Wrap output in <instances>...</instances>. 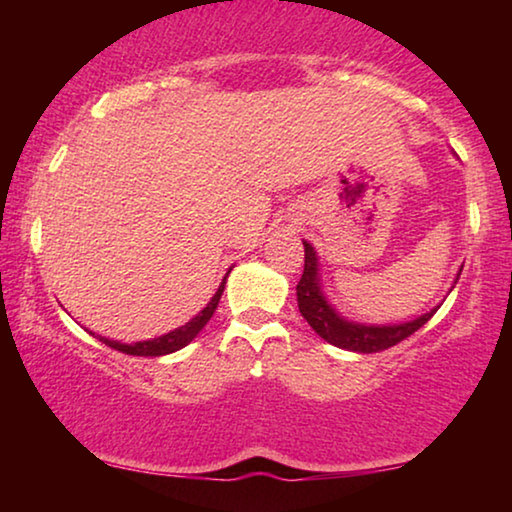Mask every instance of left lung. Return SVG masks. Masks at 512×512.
<instances>
[{"instance_id": "8db88e82", "label": "left lung", "mask_w": 512, "mask_h": 512, "mask_svg": "<svg viewBox=\"0 0 512 512\" xmlns=\"http://www.w3.org/2000/svg\"><path fill=\"white\" fill-rule=\"evenodd\" d=\"M303 247H305V268H303V277H300V282L296 286L298 310L305 317L307 324L314 328V333H317L319 338H324L326 342H331L335 347L349 349V352H359V354L382 352V349H389L398 345L401 340L410 338V335L419 331V328H422L438 310L436 307V310L426 312L424 317L408 321V324H398V326L352 324V321L338 317V312L326 303L324 293L319 289L317 256H314V249L307 242H303Z\"/></svg>"}]
</instances>
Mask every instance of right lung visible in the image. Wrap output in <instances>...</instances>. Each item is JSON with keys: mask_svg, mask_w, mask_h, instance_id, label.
Wrapping results in <instances>:
<instances>
[{"mask_svg": "<svg viewBox=\"0 0 512 512\" xmlns=\"http://www.w3.org/2000/svg\"><path fill=\"white\" fill-rule=\"evenodd\" d=\"M226 289V277H223V282L219 286V291L214 293V298L209 300L205 310H202L198 317H193L188 321L186 326L177 328V331L167 333V335H160V338H153V340H144V342H135V345H123V342H116V340H107V338H100L104 345H109L111 349H118V352L123 354H132V356H163V354H172L177 352V349L186 347L188 342H191L195 335H198L202 328L209 319L214 317L216 312V305H219L221 300V293Z\"/></svg>", "mask_w": 512, "mask_h": 512, "instance_id": "add662e5", "label": "right lung"}]
</instances>
